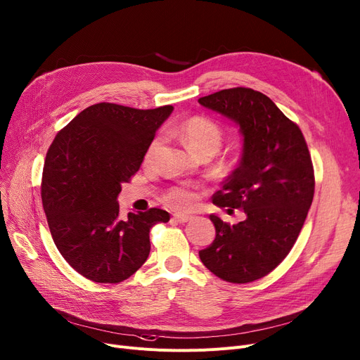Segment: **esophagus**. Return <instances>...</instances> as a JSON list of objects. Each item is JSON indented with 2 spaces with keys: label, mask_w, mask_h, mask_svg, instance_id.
<instances>
[{
  "label": "esophagus",
  "mask_w": 360,
  "mask_h": 360,
  "mask_svg": "<svg viewBox=\"0 0 360 360\" xmlns=\"http://www.w3.org/2000/svg\"><path fill=\"white\" fill-rule=\"evenodd\" d=\"M174 221L179 222V224H186L193 221V216L191 214H174Z\"/></svg>",
  "instance_id": "34e87169"
}]
</instances>
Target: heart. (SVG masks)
<instances>
[{"instance_id": "b5f03b06", "label": "heart", "mask_w": 360, "mask_h": 360, "mask_svg": "<svg viewBox=\"0 0 360 360\" xmlns=\"http://www.w3.org/2000/svg\"><path fill=\"white\" fill-rule=\"evenodd\" d=\"M176 134L182 139L184 144L198 155L214 154L217 148L221 147L222 136H224L221 128H219L214 122L201 116H194L182 122L179 124ZM159 146H160V139L154 138L147 148L146 162H150L153 159V155L155 151H158ZM163 200L170 207L186 209L193 205L194 194L188 188L178 186V188L169 190L165 194Z\"/></svg>"}]
</instances>
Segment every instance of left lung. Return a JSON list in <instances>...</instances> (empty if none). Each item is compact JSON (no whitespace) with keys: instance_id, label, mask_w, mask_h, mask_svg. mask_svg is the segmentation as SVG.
<instances>
[{"instance_id":"obj_1","label":"left lung","mask_w":360,"mask_h":360,"mask_svg":"<svg viewBox=\"0 0 360 360\" xmlns=\"http://www.w3.org/2000/svg\"><path fill=\"white\" fill-rule=\"evenodd\" d=\"M198 103L240 127L241 160L213 202L245 213L236 225L210 214L216 237L198 255L221 279L253 283L287 257L303 228L315 193L309 148L300 128L259 91L222 89Z\"/></svg>"}]
</instances>
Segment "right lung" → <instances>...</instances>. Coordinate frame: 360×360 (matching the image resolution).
I'll return each instance as SVG.
<instances>
[{
	"label": "right lung",
	"mask_w": 360,
	"mask_h": 360,
	"mask_svg": "<svg viewBox=\"0 0 360 360\" xmlns=\"http://www.w3.org/2000/svg\"><path fill=\"white\" fill-rule=\"evenodd\" d=\"M172 112V105L94 104L46 153L41 197L51 237L70 266L94 283L117 284L134 275L150 255V229L170 219L162 209L120 217L117 195Z\"/></svg>",
	"instance_id": "right-lung-1"
}]
</instances>
